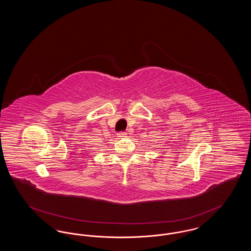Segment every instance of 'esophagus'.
I'll use <instances>...</instances> for the list:
<instances>
[{
  "instance_id": "34e87169",
  "label": "esophagus",
  "mask_w": 251,
  "mask_h": 251,
  "mask_svg": "<svg viewBox=\"0 0 251 251\" xmlns=\"http://www.w3.org/2000/svg\"><path fill=\"white\" fill-rule=\"evenodd\" d=\"M126 135H127V133H126L125 131H120V132L118 133V136H119V137H126Z\"/></svg>"
}]
</instances>
